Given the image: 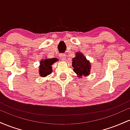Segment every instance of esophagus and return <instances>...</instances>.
I'll return each mask as SVG.
<instances>
[{
	"label": "esophagus",
	"mask_w": 130,
	"mask_h": 130,
	"mask_svg": "<svg viewBox=\"0 0 130 130\" xmlns=\"http://www.w3.org/2000/svg\"><path fill=\"white\" fill-rule=\"evenodd\" d=\"M65 54H60V59L62 60H65Z\"/></svg>",
	"instance_id": "esophagus-1"
}]
</instances>
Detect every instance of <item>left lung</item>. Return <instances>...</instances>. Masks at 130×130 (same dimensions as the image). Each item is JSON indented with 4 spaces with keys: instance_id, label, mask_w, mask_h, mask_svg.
Returning a JSON list of instances; mask_svg holds the SVG:
<instances>
[{
    "instance_id": "1",
    "label": "left lung",
    "mask_w": 130,
    "mask_h": 130,
    "mask_svg": "<svg viewBox=\"0 0 130 130\" xmlns=\"http://www.w3.org/2000/svg\"><path fill=\"white\" fill-rule=\"evenodd\" d=\"M72 66L73 71L77 74V77L81 78L83 76H87L90 73L91 63L87 60L83 54L80 52L76 53L75 57L73 58Z\"/></svg>"
}]
</instances>
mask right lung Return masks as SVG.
<instances>
[{
    "label": "right lung",
    "instance_id": "1",
    "mask_svg": "<svg viewBox=\"0 0 130 130\" xmlns=\"http://www.w3.org/2000/svg\"><path fill=\"white\" fill-rule=\"evenodd\" d=\"M58 60L57 58L53 59H42L40 62L39 74L41 77H46L50 74L53 71L52 65Z\"/></svg>",
    "mask_w": 130,
    "mask_h": 130
}]
</instances>
